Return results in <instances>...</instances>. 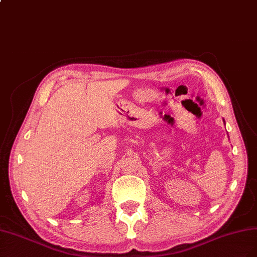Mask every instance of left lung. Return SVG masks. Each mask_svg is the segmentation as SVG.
<instances>
[{
    "label": "left lung",
    "instance_id": "left-lung-1",
    "mask_svg": "<svg viewBox=\"0 0 257 257\" xmlns=\"http://www.w3.org/2000/svg\"><path fill=\"white\" fill-rule=\"evenodd\" d=\"M223 120H224V119H223ZM224 122H225V120H224Z\"/></svg>",
    "mask_w": 257,
    "mask_h": 257
}]
</instances>
